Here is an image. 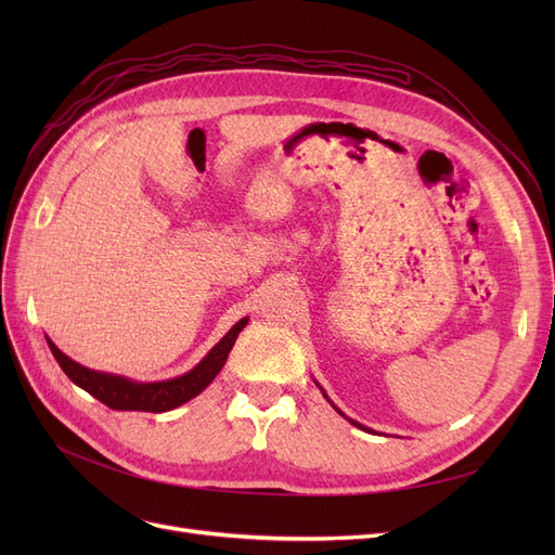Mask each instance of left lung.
Listing matches in <instances>:
<instances>
[{
    "label": "left lung",
    "mask_w": 555,
    "mask_h": 555,
    "mask_svg": "<svg viewBox=\"0 0 555 555\" xmlns=\"http://www.w3.org/2000/svg\"><path fill=\"white\" fill-rule=\"evenodd\" d=\"M322 393H324V391H322ZM324 396H326V393H324ZM326 398H328V396H326ZM333 408H335V405H333ZM335 410H338V408H335ZM338 412H340V410H338ZM340 414H343V412H340ZM343 416H345V414H343ZM349 422H351V418H349ZM351 424L359 426V428H363V426H361V424H357V422H351ZM363 430H365V428H363Z\"/></svg>",
    "instance_id": "8db88e82"
}]
</instances>
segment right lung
I'll return each mask as SVG.
<instances>
[{
    "label": "right lung",
    "instance_id": "obj_1",
    "mask_svg": "<svg viewBox=\"0 0 555 555\" xmlns=\"http://www.w3.org/2000/svg\"><path fill=\"white\" fill-rule=\"evenodd\" d=\"M247 317H243L238 324H233L231 331L224 335V338L217 343L208 354L204 357L198 365H194L190 373H184L180 377L166 379V382H131L120 375H108V373H99L90 371V367L76 363L55 347L53 340H48L50 351H53L55 361L60 363L62 371L66 373L76 386L86 389L90 396L96 400H102L104 405L111 410H122V412H169L182 402L192 400L198 396L206 386L217 377V373L222 371V365L227 363L229 351L236 343L238 333L245 328Z\"/></svg>",
    "mask_w": 555,
    "mask_h": 555
}]
</instances>
